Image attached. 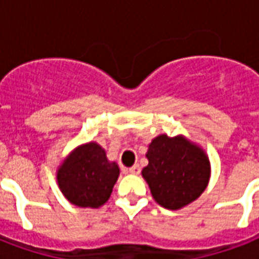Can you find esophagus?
Listing matches in <instances>:
<instances>
[{
  "label": "esophagus",
  "instance_id": "34e87169",
  "mask_svg": "<svg viewBox=\"0 0 259 259\" xmlns=\"http://www.w3.org/2000/svg\"><path fill=\"white\" fill-rule=\"evenodd\" d=\"M140 172H141L140 165H133L132 168H129V173H132V175H140Z\"/></svg>",
  "mask_w": 259,
  "mask_h": 259
}]
</instances>
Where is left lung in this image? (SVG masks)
Segmentation results:
<instances>
[{
    "label": "left lung",
    "mask_w": 259,
    "mask_h": 259,
    "mask_svg": "<svg viewBox=\"0 0 259 259\" xmlns=\"http://www.w3.org/2000/svg\"><path fill=\"white\" fill-rule=\"evenodd\" d=\"M146 158L149 164L142 169V177L154 200L164 208H183L196 200L208 185V157L184 136L160 134L149 144Z\"/></svg>",
    "instance_id": "left-lung-1"
}]
</instances>
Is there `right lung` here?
Here are the masks:
<instances>
[{
	"instance_id": "right-lung-1",
	"label": "right lung",
	"mask_w": 259,
	"mask_h": 259,
	"mask_svg": "<svg viewBox=\"0 0 259 259\" xmlns=\"http://www.w3.org/2000/svg\"><path fill=\"white\" fill-rule=\"evenodd\" d=\"M118 176V164L107 160L105 149L97 142H87L72 150L56 173L64 197L83 208H98L105 204Z\"/></svg>"
}]
</instances>
